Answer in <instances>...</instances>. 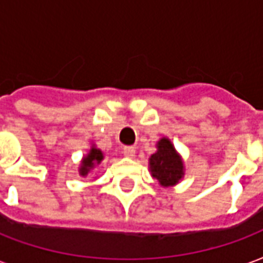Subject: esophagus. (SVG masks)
Instances as JSON below:
<instances>
[{
	"instance_id": "esophagus-1",
	"label": "esophagus",
	"mask_w": 263,
	"mask_h": 263,
	"mask_svg": "<svg viewBox=\"0 0 263 263\" xmlns=\"http://www.w3.org/2000/svg\"><path fill=\"white\" fill-rule=\"evenodd\" d=\"M123 154L127 158H133L134 155H136V150H134V147H132V145H127V147L123 148Z\"/></svg>"
}]
</instances>
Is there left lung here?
Wrapping results in <instances>:
<instances>
[{"mask_svg":"<svg viewBox=\"0 0 263 263\" xmlns=\"http://www.w3.org/2000/svg\"><path fill=\"white\" fill-rule=\"evenodd\" d=\"M155 147L157 151L148 160L151 176L158 181L160 186H175L185 176V164L181 154L168 137H161Z\"/></svg>","mask_w":263,"mask_h":263,"instance_id":"8db88e82","label":"left lung"}]
</instances>
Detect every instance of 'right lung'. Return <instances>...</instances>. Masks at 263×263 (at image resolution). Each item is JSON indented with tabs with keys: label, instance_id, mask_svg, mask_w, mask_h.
Masks as SVG:
<instances>
[{
	"label": "right lung",
	"instance_id": "add662e5",
	"mask_svg": "<svg viewBox=\"0 0 263 263\" xmlns=\"http://www.w3.org/2000/svg\"><path fill=\"white\" fill-rule=\"evenodd\" d=\"M103 161V151L101 148H98L97 145L91 143V147L89 150L84 157H82L81 164H80V168H78V172L81 176H88L91 174L97 166L101 165V162Z\"/></svg>",
	"mask_w": 263,
	"mask_h": 263
}]
</instances>
